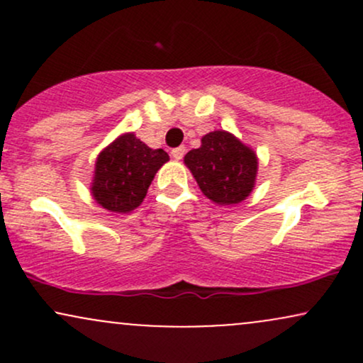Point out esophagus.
I'll use <instances>...</instances> for the list:
<instances>
[{
    "mask_svg": "<svg viewBox=\"0 0 363 363\" xmlns=\"http://www.w3.org/2000/svg\"><path fill=\"white\" fill-rule=\"evenodd\" d=\"M184 153H186V147H177L170 152V155H172L174 160H181V158L184 157Z\"/></svg>",
    "mask_w": 363,
    "mask_h": 363,
    "instance_id": "esophagus-1",
    "label": "esophagus"
}]
</instances>
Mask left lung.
I'll return each instance as SVG.
<instances>
[{
	"instance_id": "8db88e82",
	"label": "left lung",
	"mask_w": 363,
	"mask_h": 363,
	"mask_svg": "<svg viewBox=\"0 0 363 363\" xmlns=\"http://www.w3.org/2000/svg\"><path fill=\"white\" fill-rule=\"evenodd\" d=\"M201 193L218 206L242 203L256 186L257 155L235 135L216 129L184 157Z\"/></svg>"
}]
</instances>
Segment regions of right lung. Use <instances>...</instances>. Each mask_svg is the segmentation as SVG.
Masks as SVG:
<instances>
[{"mask_svg":"<svg viewBox=\"0 0 363 363\" xmlns=\"http://www.w3.org/2000/svg\"><path fill=\"white\" fill-rule=\"evenodd\" d=\"M165 162H169L167 152L150 148L135 133H123L95 160L91 198L112 213H129L143 203L153 177Z\"/></svg>","mask_w":363,"mask_h":363,"instance_id":"add662e5","label":"right lung"}]
</instances>
